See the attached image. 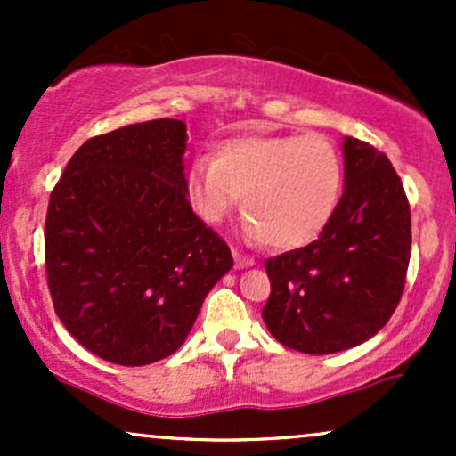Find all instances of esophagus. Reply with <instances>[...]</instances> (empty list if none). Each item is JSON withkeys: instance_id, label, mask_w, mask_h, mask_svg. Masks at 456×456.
Listing matches in <instances>:
<instances>
[{"instance_id": "esophagus-1", "label": "esophagus", "mask_w": 456, "mask_h": 456, "mask_svg": "<svg viewBox=\"0 0 456 456\" xmlns=\"http://www.w3.org/2000/svg\"><path fill=\"white\" fill-rule=\"evenodd\" d=\"M233 259H235V268H248V265H255V259L248 257V255L240 253L238 248H233Z\"/></svg>"}]
</instances>
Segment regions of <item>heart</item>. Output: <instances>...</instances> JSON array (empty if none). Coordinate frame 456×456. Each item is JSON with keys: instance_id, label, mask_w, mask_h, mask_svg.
<instances>
[{"instance_id": "b5f03b06", "label": "heart", "mask_w": 456, "mask_h": 456, "mask_svg": "<svg viewBox=\"0 0 456 456\" xmlns=\"http://www.w3.org/2000/svg\"><path fill=\"white\" fill-rule=\"evenodd\" d=\"M186 195L199 216L218 223L242 195L246 224L272 248L317 238L343 192V160L322 134H264L224 141L214 159L186 171Z\"/></svg>"}]
</instances>
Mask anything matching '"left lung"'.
<instances>
[{"instance_id":"obj_1","label":"left lung","mask_w":456,"mask_h":456,"mask_svg":"<svg viewBox=\"0 0 456 456\" xmlns=\"http://www.w3.org/2000/svg\"><path fill=\"white\" fill-rule=\"evenodd\" d=\"M345 191L315 242L265 259V326L302 354H337L388 323L405 289L411 214L401 177L366 141L345 137Z\"/></svg>"}]
</instances>
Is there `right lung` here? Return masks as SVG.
Returning <instances> with one entry per match:
<instances>
[{
  "label": "right lung",
  "instance_id": "1",
  "mask_svg": "<svg viewBox=\"0 0 456 456\" xmlns=\"http://www.w3.org/2000/svg\"><path fill=\"white\" fill-rule=\"evenodd\" d=\"M186 124L151 119L87 139L45 223L57 317L98 358L143 366L186 341L233 257L186 199Z\"/></svg>",
  "mask_w": 456,
  "mask_h": 456
}]
</instances>
